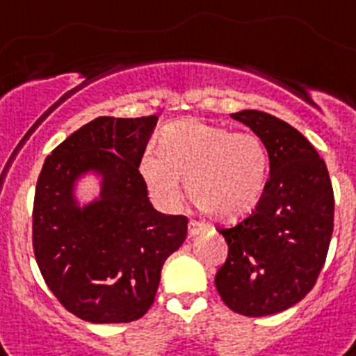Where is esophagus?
Here are the masks:
<instances>
[{"instance_id": "obj_1", "label": "esophagus", "mask_w": 356, "mask_h": 356, "mask_svg": "<svg viewBox=\"0 0 356 356\" xmlns=\"http://www.w3.org/2000/svg\"><path fill=\"white\" fill-rule=\"evenodd\" d=\"M188 231H190V236H195V234L206 231V224H202V222H197V220H190V224H188Z\"/></svg>"}]
</instances>
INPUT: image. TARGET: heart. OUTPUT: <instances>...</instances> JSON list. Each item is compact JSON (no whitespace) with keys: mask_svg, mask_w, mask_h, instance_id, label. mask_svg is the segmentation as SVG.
<instances>
[{"mask_svg":"<svg viewBox=\"0 0 356 356\" xmlns=\"http://www.w3.org/2000/svg\"><path fill=\"white\" fill-rule=\"evenodd\" d=\"M159 157L147 154L140 172L145 184L163 204L188 199L216 220H236L256 208L268 174V154L252 132L186 118L161 134Z\"/></svg>","mask_w":356,"mask_h":356,"instance_id":"heart-1","label":"heart"}]
</instances>
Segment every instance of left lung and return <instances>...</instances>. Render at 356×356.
Here are the masks:
<instances>
[{"instance_id": "obj_1", "label": "left lung", "mask_w": 356, "mask_h": 356, "mask_svg": "<svg viewBox=\"0 0 356 356\" xmlns=\"http://www.w3.org/2000/svg\"><path fill=\"white\" fill-rule=\"evenodd\" d=\"M231 116L264 141L270 175L251 215L218 229L229 249L215 286L233 312L264 317L314 289L330 249L335 199L326 163L298 129L261 111Z\"/></svg>"}]
</instances>
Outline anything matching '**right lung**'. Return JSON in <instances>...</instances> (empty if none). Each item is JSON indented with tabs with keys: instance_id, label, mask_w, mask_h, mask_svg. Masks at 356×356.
I'll return each mask as SVG.
<instances>
[{
	"instance_id": "obj_1",
	"label": "right lung",
	"mask_w": 356,
	"mask_h": 356,
	"mask_svg": "<svg viewBox=\"0 0 356 356\" xmlns=\"http://www.w3.org/2000/svg\"><path fill=\"white\" fill-rule=\"evenodd\" d=\"M157 116H100L44 161L32 213L33 254L58 302L88 323H132L152 307L165 259L186 240L188 218L148 200L140 165ZM104 177L101 200L80 210L72 182Z\"/></svg>"
}]
</instances>
